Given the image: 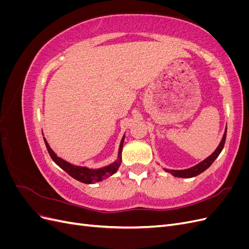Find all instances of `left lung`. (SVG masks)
Here are the masks:
<instances>
[{
  "instance_id": "obj_1",
  "label": "left lung",
  "mask_w": 249,
  "mask_h": 249,
  "mask_svg": "<svg viewBox=\"0 0 249 249\" xmlns=\"http://www.w3.org/2000/svg\"><path fill=\"white\" fill-rule=\"evenodd\" d=\"M225 138H227V129L224 131V134L222 136V139L219 143V145L217 146V148L214 150L213 154L209 156L207 159H205L203 161H201L200 163L194 165V166L190 167V168H187V169H183V170H175V169H167V168H163L165 171H167L173 177H177V178H193V177H196L198 175H200L201 172L205 171L206 169H208L212 163L217 159V157L219 156V154L221 153V150L224 146V143H225Z\"/></svg>"
}]
</instances>
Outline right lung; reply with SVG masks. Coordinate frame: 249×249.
I'll use <instances>...</instances> for the list:
<instances>
[{"label": "right lung", "mask_w": 249, "mask_h": 249, "mask_svg": "<svg viewBox=\"0 0 249 249\" xmlns=\"http://www.w3.org/2000/svg\"><path fill=\"white\" fill-rule=\"evenodd\" d=\"M43 139L53 161H54L60 168H62L64 171L69 173L71 178H76L81 183L94 184L96 182H101V180L111 177L112 175H114V173L117 171V169L119 168L120 164H122V150L124 147V135L122 138V141H120L117 159L113 163L107 165V166H104L101 168H88L86 166H79V165H73L70 162L65 161L64 159H62V158L58 157L54 150L51 148L47 139L46 138Z\"/></svg>", "instance_id": "1"}]
</instances>
